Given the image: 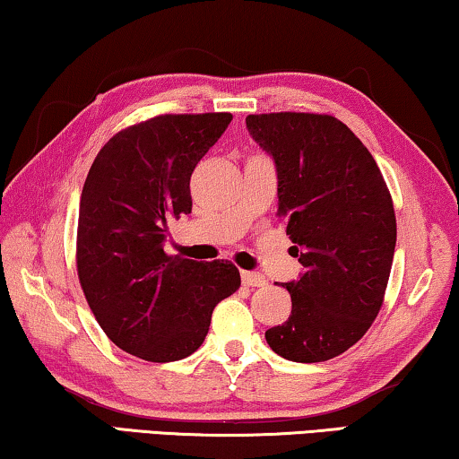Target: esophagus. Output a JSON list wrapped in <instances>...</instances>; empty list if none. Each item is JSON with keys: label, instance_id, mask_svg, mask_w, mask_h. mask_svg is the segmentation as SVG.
<instances>
[{"label": "esophagus", "instance_id": "esophagus-1", "mask_svg": "<svg viewBox=\"0 0 459 459\" xmlns=\"http://www.w3.org/2000/svg\"><path fill=\"white\" fill-rule=\"evenodd\" d=\"M242 283L248 285V288H263L267 279L261 273H255V271H242Z\"/></svg>", "mask_w": 459, "mask_h": 459}]
</instances>
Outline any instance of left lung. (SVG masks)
<instances>
[{"label":"left lung","mask_w":459,"mask_h":459,"mask_svg":"<svg viewBox=\"0 0 459 459\" xmlns=\"http://www.w3.org/2000/svg\"><path fill=\"white\" fill-rule=\"evenodd\" d=\"M273 159L277 215L304 267L283 283L288 321L264 331L275 354L325 362L367 333L383 304L395 252V213L377 161L348 126L318 114L246 117Z\"/></svg>","instance_id":"1"}]
</instances>
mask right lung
<instances>
[{
  "mask_svg": "<svg viewBox=\"0 0 459 459\" xmlns=\"http://www.w3.org/2000/svg\"><path fill=\"white\" fill-rule=\"evenodd\" d=\"M231 114L157 116L117 132L86 176L76 264L86 302L117 348L174 362L201 348L211 315L240 288L228 261L163 250L171 217L192 211L190 176Z\"/></svg>",
  "mask_w": 459,
  "mask_h": 459,
  "instance_id": "1",
  "label": "right lung"
}]
</instances>
